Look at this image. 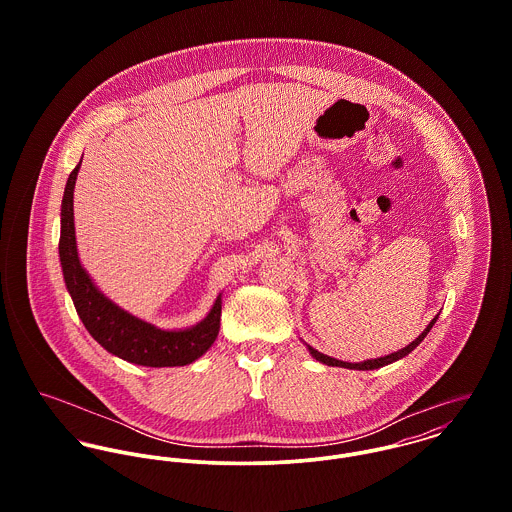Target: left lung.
Here are the masks:
<instances>
[{
	"mask_svg": "<svg viewBox=\"0 0 512 512\" xmlns=\"http://www.w3.org/2000/svg\"><path fill=\"white\" fill-rule=\"evenodd\" d=\"M438 321V317H434L432 321H430V325L422 331V335L418 337V339H414L408 347H404V349H400V351H396V353H392V355H386V357H380V359H372V361H365V363H345V361H337V359H331V357H327V355H323V353H319V351H315L313 347H309L307 345V349H309V353H311V357L313 359H317L319 363H323V365L327 366H343V368H355V370H372V368H380V366L390 365V363H394V361H398V359H404L406 355H410L422 341H424V337L430 333V329L434 327V323Z\"/></svg>",
	"mask_w": 512,
	"mask_h": 512,
	"instance_id": "8db88e82",
	"label": "left lung"
}]
</instances>
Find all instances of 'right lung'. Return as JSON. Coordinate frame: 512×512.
<instances>
[{"label": "right lung", "mask_w": 512, "mask_h": 512, "mask_svg": "<svg viewBox=\"0 0 512 512\" xmlns=\"http://www.w3.org/2000/svg\"><path fill=\"white\" fill-rule=\"evenodd\" d=\"M82 161V159H80ZM80 161L69 175L61 205L59 256L67 290L86 331L108 353L142 366H185L197 361L215 343L220 329V295L209 315L191 329L163 331L110 301L80 266L74 238L73 191Z\"/></svg>", "instance_id": "1"}]
</instances>
